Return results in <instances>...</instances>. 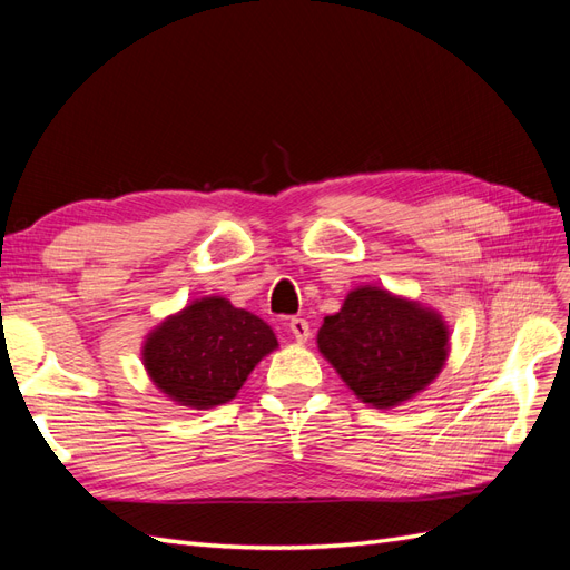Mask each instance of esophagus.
<instances>
[{"label":"esophagus","mask_w":570,"mask_h":570,"mask_svg":"<svg viewBox=\"0 0 570 570\" xmlns=\"http://www.w3.org/2000/svg\"><path fill=\"white\" fill-rule=\"evenodd\" d=\"M289 333L299 344H304L308 337H312V331H308V323L304 318H289Z\"/></svg>","instance_id":"1"}]
</instances>
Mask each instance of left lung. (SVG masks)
Here are the masks:
<instances>
[{"label": "left lung", "instance_id": "obj_1", "mask_svg": "<svg viewBox=\"0 0 570 570\" xmlns=\"http://www.w3.org/2000/svg\"><path fill=\"white\" fill-rule=\"evenodd\" d=\"M316 342L361 402L392 409L440 375L450 356V325L435 308L361 285L337 314L323 318Z\"/></svg>", "mask_w": 570, "mask_h": 570}]
</instances>
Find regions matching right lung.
Here are the masks:
<instances>
[{"label":"right lung","instance_id":"obj_1","mask_svg":"<svg viewBox=\"0 0 570 570\" xmlns=\"http://www.w3.org/2000/svg\"><path fill=\"white\" fill-rule=\"evenodd\" d=\"M273 327L226 297H202L170 314L145 337L142 364L170 402L187 409L228 404L266 354Z\"/></svg>","mask_w":570,"mask_h":570}]
</instances>
